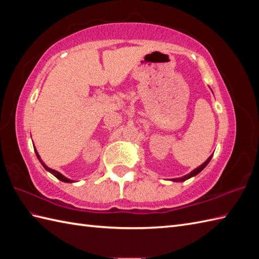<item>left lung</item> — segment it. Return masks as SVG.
<instances>
[{
  "instance_id": "1",
  "label": "left lung",
  "mask_w": 259,
  "mask_h": 259,
  "mask_svg": "<svg viewBox=\"0 0 259 259\" xmlns=\"http://www.w3.org/2000/svg\"><path fill=\"white\" fill-rule=\"evenodd\" d=\"M211 158H212V156L209 157V158L207 159V160H206L205 162H203V163L201 164V166H199V167H198V168H196V169L192 170V171H191L190 174L186 175V176H184V177H181V178H176V179H172V181H185V180H187V179H189V178H191V177H194V176H196V175L199 174V172L201 171V170H202L203 168H205V167L207 166V164L209 163V161L211 160Z\"/></svg>"
}]
</instances>
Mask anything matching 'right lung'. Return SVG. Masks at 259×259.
Returning <instances> with one entry per match:
<instances>
[{"label":"right lung","instance_id":"1","mask_svg":"<svg viewBox=\"0 0 259 259\" xmlns=\"http://www.w3.org/2000/svg\"><path fill=\"white\" fill-rule=\"evenodd\" d=\"M35 151V155H36V157H37V159L38 160H40V162L42 163V166L46 168V170H48L49 172H51L54 177H57L59 180H61V181H63V183H73L72 180H70L69 178H67V177H64V176L62 175V174H60V172H58L57 170H53V169H51V168H49V167H47L46 164H45V162H43L42 160H41V158H40V156H38V153H37V151H36V149L34 150Z\"/></svg>","mask_w":259,"mask_h":259}]
</instances>
